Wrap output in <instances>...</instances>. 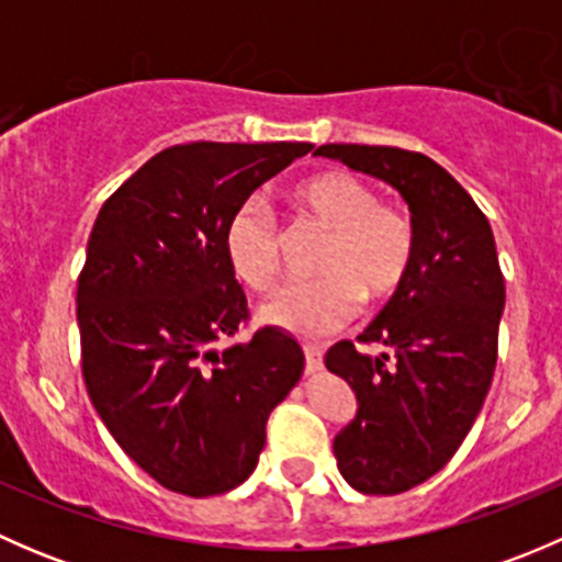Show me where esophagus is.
<instances>
[{"instance_id":"1","label":"esophagus","mask_w":562,"mask_h":562,"mask_svg":"<svg viewBox=\"0 0 562 562\" xmlns=\"http://www.w3.org/2000/svg\"><path fill=\"white\" fill-rule=\"evenodd\" d=\"M304 359H307V375H315V372H321L323 367V350L317 348V345H304Z\"/></svg>"}]
</instances>
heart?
Here are the masks:
<instances>
[{
    "mask_svg": "<svg viewBox=\"0 0 562 562\" xmlns=\"http://www.w3.org/2000/svg\"><path fill=\"white\" fill-rule=\"evenodd\" d=\"M291 203L328 231L317 255L321 277L282 285L260 315L296 334H323L356 315L361 296L378 304L400 293L416 263L418 234L400 209L350 171H326L293 184ZM225 255L245 285L266 291L280 269V231L258 198H247L225 225Z\"/></svg>",
    "mask_w": 562,
    "mask_h": 562,
    "instance_id": "heart-1",
    "label": "heart"
}]
</instances>
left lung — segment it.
<instances>
[{
    "instance_id": "left-lung-1",
    "label": "left lung",
    "mask_w": 562,
    "mask_h": 562,
    "mask_svg": "<svg viewBox=\"0 0 562 562\" xmlns=\"http://www.w3.org/2000/svg\"><path fill=\"white\" fill-rule=\"evenodd\" d=\"M315 155L389 181L418 234L416 263L359 342L326 367L356 391V418L334 438L339 473L364 495H400L438 473L473 427L497 364L506 282L495 236L462 184L422 151L326 144Z\"/></svg>"
}]
</instances>
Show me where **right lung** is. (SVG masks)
I'll return each mask as SVG.
<instances>
[{
  "label": "right lung",
  "mask_w": 562,
  "mask_h": 562,
  "mask_svg": "<svg viewBox=\"0 0 562 562\" xmlns=\"http://www.w3.org/2000/svg\"><path fill=\"white\" fill-rule=\"evenodd\" d=\"M313 144L162 149L103 203L78 277L81 370L122 451L166 490L223 495L249 479L271 411L304 372L291 334L249 321L225 225Z\"/></svg>",
  "instance_id": "add662e5"
}]
</instances>
